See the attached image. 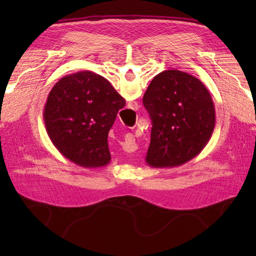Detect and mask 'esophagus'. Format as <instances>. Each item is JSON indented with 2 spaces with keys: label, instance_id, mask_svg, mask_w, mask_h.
Masks as SVG:
<instances>
[{
  "label": "esophagus",
  "instance_id": "1",
  "mask_svg": "<svg viewBox=\"0 0 256 256\" xmlns=\"http://www.w3.org/2000/svg\"><path fill=\"white\" fill-rule=\"evenodd\" d=\"M128 138H133V136H132V134H128Z\"/></svg>",
  "mask_w": 256,
  "mask_h": 256
}]
</instances>
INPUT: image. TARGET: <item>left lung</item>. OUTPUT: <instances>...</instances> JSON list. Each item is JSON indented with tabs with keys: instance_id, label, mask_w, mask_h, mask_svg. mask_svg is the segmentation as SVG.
<instances>
[{
	"instance_id": "1",
	"label": "left lung",
	"mask_w": 256,
	"mask_h": 256,
	"mask_svg": "<svg viewBox=\"0 0 256 256\" xmlns=\"http://www.w3.org/2000/svg\"><path fill=\"white\" fill-rule=\"evenodd\" d=\"M152 128L146 162L180 166L201 152L216 124L214 100L198 78L180 70L156 76L144 96Z\"/></svg>"
}]
</instances>
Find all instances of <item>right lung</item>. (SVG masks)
I'll return each instance as SVG.
<instances>
[{
	"label": "right lung",
	"mask_w": 256,
	"mask_h": 256,
	"mask_svg": "<svg viewBox=\"0 0 256 256\" xmlns=\"http://www.w3.org/2000/svg\"><path fill=\"white\" fill-rule=\"evenodd\" d=\"M125 99L105 78L90 71L63 76L47 97L44 123L60 154L86 168L110 164L108 132Z\"/></svg>",
	"instance_id": "1"
}]
</instances>
